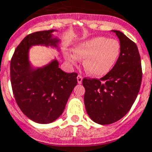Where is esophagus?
<instances>
[{"instance_id":"esophagus-1","label":"esophagus","mask_w":152,"mask_h":152,"mask_svg":"<svg viewBox=\"0 0 152 152\" xmlns=\"http://www.w3.org/2000/svg\"><path fill=\"white\" fill-rule=\"evenodd\" d=\"M82 81H83V77L81 75H78L77 76V82H78L79 84L82 83Z\"/></svg>"}]
</instances>
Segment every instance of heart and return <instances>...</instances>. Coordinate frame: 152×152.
I'll list each match as a JSON object with an SVG mask.
<instances>
[{
  "label": "heart",
  "instance_id": "obj_1",
  "mask_svg": "<svg viewBox=\"0 0 152 152\" xmlns=\"http://www.w3.org/2000/svg\"><path fill=\"white\" fill-rule=\"evenodd\" d=\"M120 55V44L115 39L96 37L79 44L74 48V56L66 54L72 64L77 58L84 59V69L93 76H103L110 71Z\"/></svg>",
  "mask_w": 152,
  "mask_h": 152
}]
</instances>
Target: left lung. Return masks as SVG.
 <instances>
[{"label":"left lung","instance_id":"obj_1","mask_svg":"<svg viewBox=\"0 0 152 152\" xmlns=\"http://www.w3.org/2000/svg\"><path fill=\"white\" fill-rule=\"evenodd\" d=\"M121 52L112 69L100 79L83 78L84 104L88 115L99 124L121 119L135 101L142 80L141 57L133 41L119 31Z\"/></svg>","mask_w":152,"mask_h":152}]
</instances>
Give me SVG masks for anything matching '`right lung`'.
Segmentation results:
<instances>
[{
	"label": "right lung",
	"instance_id": "obj_1",
	"mask_svg": "<svg viewBox=\"0 0 152 152\" xmlns=\"http://www.w3.org/2000/svg\"><path fill=\"white\" fill-rule=\"evenodd\" d=\"M54 30L27 35L18 45L11 60V83L14 96L22 113L33 121L49 124L60 117L70 94L77 84V73H66L52 61L34 69L28 62V50L34 45L57 47Z\"/></svg>",
	"mask_w": 152,
	"mask_h": 152
}]
</instances>
